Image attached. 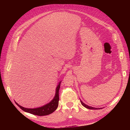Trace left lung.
<instances>
[{
    "label": "left lung",
    "instance_id": "8db88e82",
    "mask_svg": "<svg viewBox=\"0 0 130 130\" xmlns=\"http://www.w3.org/2000/svg\"><path fill=\"white\" fill-rule=\"evenodd\" d=\"M80 102H81V104L84 106L85 107H86V108H88V109H102V108H96V107H91V106H90L88 105H86V104H85L84 103H83L81 100V99H80Z\"/></svg>",
    "mask_w": 130,
    "mask_h": 130
}]
</instances>
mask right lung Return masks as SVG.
<instances>
[{"mask_svg":"<svg viewBox=\"0 0 130 130\" xmlns=\"http://www.w3.org/2000/svg\"><path fill=\"white\" fill-rule=\"evenodd\" d=\"M61 82L62 81L59 82L58 85H57L56 89H55V94L53 99L50 102L46 104L45 105L42 106L34 108H26L19 105L16 101H15V102L16 105H17L22 110H23L27 113L41 116L49 115L52 113L53 112H54L58 107L59 101V92Z\"/></svg>","mask_w":130,"mask_h":130,"instance_id":"obj_1","label":"right lung"}]
</instances>
